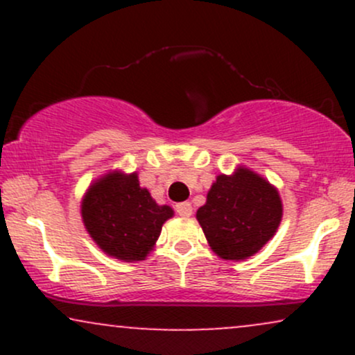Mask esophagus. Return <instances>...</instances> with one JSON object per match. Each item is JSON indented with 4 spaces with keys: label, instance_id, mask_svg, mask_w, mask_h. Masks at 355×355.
<instances>
[{
    "label": "esophagus",
    "instance_id": "1",
    "mask_svg": "<svg viewBox=\"0 0 355 355\" xmlns=\"http://www.w3.org/2000/svg\"><path fill=\"white\" fill-rule=\"evenodd\" d=\"M175 209H177V214L180 215V217H190V215L193 214V207H191L190 202L178 203V205L175 207Z\"/></svg>",
    "mask_w": 355,
    "mask_h": 355
}]
</instances>
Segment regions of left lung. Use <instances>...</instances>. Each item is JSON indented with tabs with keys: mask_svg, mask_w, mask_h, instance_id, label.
Returning <instances> with one entry per match:
<instances>
[{
	"mask_svg": "<svg viewBox=\"0 0 355 355\" xmlns=\"http://www.w3.org/2000/svg\"><path fill=\"white\" fill-rule=\"evenodd\" d=\"M284 207L279 190L247 166L217 175L197 220L220 259L245 260L275 235Z\"/></svg>",
	"mask_w": 355,
	"mask_h": 355,
	"instance_id": "8db88e82",
	"label": "left lung"
}]
</instances>
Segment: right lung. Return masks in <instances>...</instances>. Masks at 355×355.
Segmentation results:
<instances>
[{"mask_svg": "<svg viewBox=\"0 0 355 355\" xmlns=\"http://www.w3.org/2000/svg\"><path fill=\"white\" fill-rule=\"evenodd\" d=\"M172 217V207L158 205L140 187L137 172L101 175L81 198V220L89 237L108 257L123 262L145 260Z\"/></svg>", "mask_w": 355, "mask_h": 355, "instance_id": "right-lung-1", "label": "right lung"}]
</instances>
